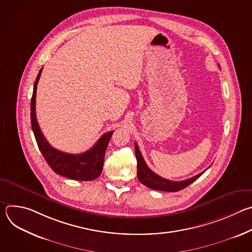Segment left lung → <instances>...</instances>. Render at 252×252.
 Wrapping results in <instances>:
<instances>
[{
	"mask_svg": "<svg viewBox=\"0 0 252 252\" xmlns=\"http://www.w3.org/2000/svg\"><path fill=\"white\" fill-rule=\"evenodd\" d=\"M134 151H135V157L137 161V177L142 185H145L146 187L152 189L160 190V191H170V192L182 190L185 188L189 187L190 184H192L194 181H196V179L206 170L205 169L203 172H200L197 175H194L189 179H186V181L172 182V181H169V179L159 176L147 165L135 142H134Z\"/></svg>",
	"mask_w": 252,
	"mask_h": 252,
	"instance_id": "1",
	"label": "left lung"
}]
</instances>
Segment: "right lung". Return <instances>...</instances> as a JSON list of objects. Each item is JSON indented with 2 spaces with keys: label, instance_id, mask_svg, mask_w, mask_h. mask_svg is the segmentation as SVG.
Returning a JSON list of instances; mask_svg holds the SVG:
<instances>
[{
  "label": "right lung",
  "instance_id": "add662e5",
  "mask_svg": "<svg viewBox=\"0 0 252 252\" xmlns=\"http://www.w3.org/2000/svg\"><path fill=\"white\" fill-rule=\"evenodd\" d=\"M42 70L43 68L40 69L39 75L34 81L31 100V123L38 147L50 167L57 174L81 182L93 181L101 173L105 150L114 131H107L101 135L91 150L83 154L71 155L53 148L41 131L35 116V94H37V86Z\"/></svg>",
  "mask_w": 252,
  "mask_h": 252
}]
</instances>
